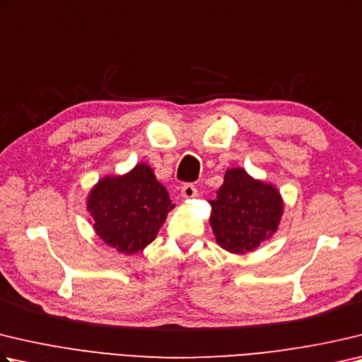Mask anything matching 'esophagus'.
Wrapping results in <instances>:
<instances>
[{"instance_id":"1","label":"esophagus","mask_w":362,"mask_h":362,"mask_svg":"<svg viewBox=\"0 0 362 362\" xmlns=\"http://www.w3.org/2000/svg\"><path fill=\"white\" fill-rule=\"evenodd\" d=\"M182 196L185 199H192L194 196H198V189H196V187L192 185V183H187V185L182 187Z\"/></svg>"}]
</instances>
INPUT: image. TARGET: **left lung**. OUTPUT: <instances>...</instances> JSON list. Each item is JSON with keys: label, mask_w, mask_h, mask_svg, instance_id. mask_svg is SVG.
<instances>
[{"label": "left lung", "mask_w": 362, "mask_h": 362, "mask_svg": "<svg viewBox=\"0 0 362 362\" xmlns=\"http://www.w3.org/2000/svg\"><path fill=\"white\" fill-rule=\"evenodd\" d=\"M216 244L233 255L259 248L279 231L285 201L277 187L255 179L244 168H228L216 198L209 201Z\"/></svg>", "instance_id": "8db88e82"}]
</instances>
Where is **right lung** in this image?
<instances>
[{
  "instance_id": "right-lung-1",
  "label": "right lung",
  "mask_w": 362,
  "mask_h": 362,
  "mask_svg": "<svg viewBox=\"0 0 362 362\" xmlns=\"http://www.w3.org/2000/svg\"><path fill=\"white\" fill-rule=\"evenodd\" d=\"M85 207L98 238L122 255H136L155 240L175 206L147 163L124 174L104 175L88 192Z\"/></svg>"
}]
</instances>
